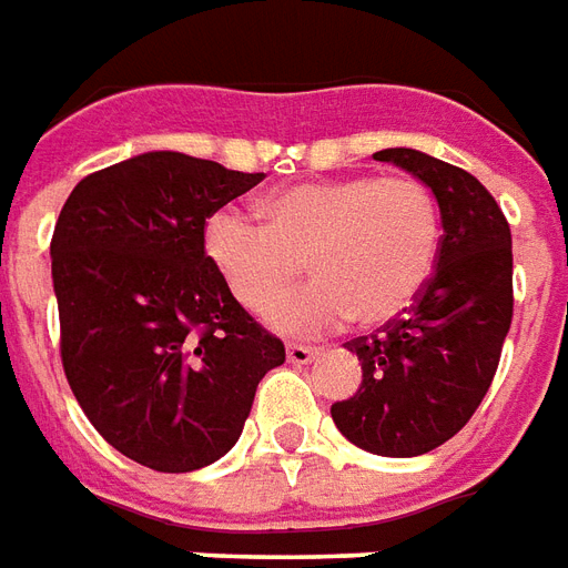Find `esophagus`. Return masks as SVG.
I'll list each match as a JSON object with an SVG mask.
<instances>
[{
    "instance_id": "esophagus-1",
    "label": "esophagus",
    "mask_w": 568,
    "mask_h": 568,
    "mask_svg": "<svg viewBox=\"0 0 568 568\" xmlns=\"http://www.w3.org/2000/svg\"><path fill=\"white\" fill-rule=\"evenodd\" d=\"M318 348L313 346H301V343H288L285 346V358H288V364H310V361H316Z\"/></svg>"
}]
</instances>
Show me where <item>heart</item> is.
I'll return each instance as SVG.
<instances>
[{"mask_svg": "<svg viewBox=\"0 0 568 568\" xmlns=\"http://www.w3.org/2000/svg\"><path fill=\"white\" fill-rule=\"evenodd\" d=\"M262 225L216 210L204 252L229 292L255 316L271 313L304 276L318 283L273 313L283 331L355 318L388 325L422 297L443 246L434 189L413 174H343L276 189L258 201Z\"/></svg>", "mask_w": 568, "mask_h": 568, "instance_id": "obj_1", "label": "heart"}]
</instances>
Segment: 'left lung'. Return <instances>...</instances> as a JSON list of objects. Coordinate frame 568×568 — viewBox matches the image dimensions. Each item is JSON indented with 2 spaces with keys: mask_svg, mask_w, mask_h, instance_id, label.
<instances>
[{
  "mask_svg": "<svg viewBox=\"0 0 568 568\" xmlns=\"http://www.w3.org/2000/svg\"><path fill=\"white\" fill-rule=\"evenodd\" d=\"M373 159L434 189L443 246L422 297L376 334L346 343L364 379L331 406V418L369 455L415 457L448 443L494 382L515 306L511 231L494 195L464 168L406 146Z\"/></svg>",
  "mask_w": 568,
  "mask_h": 568,
  "instance_id": "left-lung-1",
  "label": "left lung"
}]
</instances>
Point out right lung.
<instances>
[{
  "instance_id": "right-lung-1",
  "label": "right lung",
  "mask_w": 568,
  "mask_h": 568,
  "mask_svg": "<svg viewBox=\"0 0 568 568\" xmlns=\"http://www.w3.org/2000/svg\"><path fill=\"white\" fill-rule=\"evenodd\" d=\"M264 174L155 150L71 189L50 241L65 379L134 464L192 473L229 455L283 339L243 310L204 225Z\"/></svg>"
}]
</instances>
